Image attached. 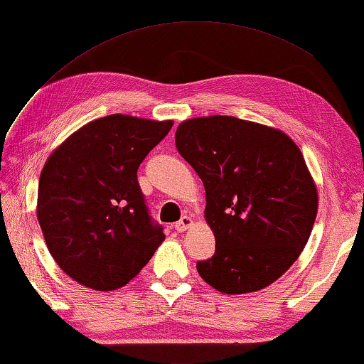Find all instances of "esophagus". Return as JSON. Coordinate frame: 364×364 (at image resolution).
Segmentation results:
<instances>
[{
  "label": "esophagus",
  "instance_id": "1",
  "mask_svg": "<svg viewBox=\"0 0 364 364\" xmlns=\"http://www.w3.org/2000/svg\"><path fill=\"white\" fill-rule=\"evenodd\" d=\"M191 225H193V218L188 217V215H183L181 220L175 223V230H176V232H180V233L186 232V230L191 227Z\"/></svg>",
  "mask_w": 364,
  "mask_h": 364
}]
</instances>
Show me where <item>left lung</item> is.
<instances>
[{
    "mask_svg": "<svg viewBox=\"0 0 364 364\" xmlns=\"http://www.w3.org/2000/svg\"><path fill=\"white\" fill-rule=\"evenodd\" d=\"M176 149L205 188V222L215 255L198 272L227 295L259 291L280 279L306 246L317 189L284 131L235 117L178 126Z\"/></svg>",
    "mask_w": 364,
    "mask_h": 364,
    "instance_id": "1",
    "label": "left lung"
}]
</instances>
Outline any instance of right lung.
Wrapping results in <instances>:
<instances>
[{
  "instance_id": "add662e5",
  "label": "right lung",
  "mask_w": 364,
  "mask_h": 364,
  "mask_svg": "<svg viewBox=\"0 0 364 364\" xmlns=\"http://www.w3.org/2000/svg\"><path fill=\"white\" fill-rule=\"evenodd\" d=\"M173 121L108 114L73 132L40 173L37 218L66 275L97 291L124 287L165 240L137 168Z\"/></svg>"
}]
</instances>
